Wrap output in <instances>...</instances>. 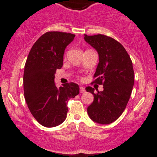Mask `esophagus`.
I'll use <instances>...</instances> for the list:
<instances>
[{
	"mask_svg": "<svg viewBox=\"0 0 157 157\" xmlns=\"http://www.w3.org/2000/svg\"><path fill=\"white\" fill-rule=\"evenodd\" d=\"M80 92L81 93L85 92V89L84 87H80Z\"/></svg>",
	"mask_w": 157,
	"mask_h": 157,
	"instance_id": "1",
	"label": "esophagus"
}]
</instances>
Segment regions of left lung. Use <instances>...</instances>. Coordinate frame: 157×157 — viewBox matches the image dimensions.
<instances>
[{
    "instance_id": "obj_1",
    "label": "left lung",
    "mask_w": 157,
    "mask_h": 157,
    "mask_svg": "<svg viewBox=\"0 0 157 157\" xmlns=\"http://www.w3.org/2000/svg\"><path fill=\"white\" fill-rule=\"evenodd\" d=\"M85 40L98 53L99 63L93 82L103 85L104 90L94 93L88 86L94 100L88 107L90 118L98 124H110L120 117L131 95L134 85L132 63L125 48L116 40L101 34L85 35Z\"/></svg>"
}]
</instances>
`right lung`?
Wrapping results in <instances>:
<instances>
[{
    "label": "right lung",
    "instance_id": "1",
    "mask_svg": "<svg viewBox=\"0 0 157 157\" xmlns=\"http://www.w3.org/2000/svg\"><path fill=\"white\" fill-rule=\"evenodd\" d=\"M75 35L51 31L34 43L25 66V98L31 114L46 128L58 126L66 120L67 102L80 93L79 85L67 83L58 88L54 83L56 69L63 66L66 47Z\"/></svg>",
    "mask_w": 157,
    "mask_h": 157
}]
</instances>
